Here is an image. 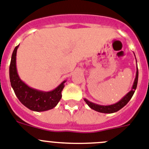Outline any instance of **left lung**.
Masks as SVG:
<instances>
[{
	"mask_svg": "<svg viewBox=\"0 0 149 149\" xmlns=\"http://www.w3.org/2000/svg\"><path fill=\"white\" fill-rule=\"evenodd\" d=\"M138 76H139V72H138V68H136V78L134 80V85L132 87L131 90L129 91L125 96L123 97L119 101L117 102L116 103H114L112 105H108V106H103V105H99V104H96V103H92V102L89 101L87 99L84 98L85 102L88 104L91 109H92L94 110L97 111V112H102V113H113V112H118L120 110L121 108L125 107L127 103L130 101V100L134 95V92H135L137 86V82H138Z\"/></svg>",
	"mask_w": 149,
	"mask_h": 149,
	"instance_id": "8db88e82",
	"label": "left lung"
}]
</instances>
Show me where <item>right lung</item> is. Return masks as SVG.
<instances>
[{"mask_svg":"<svg viewBox=\"0 0 149 149\" xmlns=\"http://www.w3.org/2000/svg\"><path fill=\"white\" fill-rule=\"evenodd\" d=\"M19 46L14 49L10 65V84L15 95L24 107L32 111L43 112L52 109L60 101L62 97L61 91L66 81H63L58 87L50 91H42L29 87L21 79L18 74L16 52Z\"/></svg>","mask_w":149,"mask_h":149,"instance_id":"obj_1","label":"right lung"}]
</instances>
